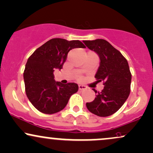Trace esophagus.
I'll return each instance as SVG.
<instances>
[{
    "mask_svg": "<svg viewBox=\"0 0 153 153\" xmlns=\"http://www.w3.org/2000/svg\"><path fill=\"white\" fill-rule=\"evenodd\" d=\"M88 87L85 85H78V89L80 90V91H82V90H85V89H87Z\"/></svg>",
    "mask_w": 153,
    "mask_h": 153,
    "instance_id": "esophagus-1",
    "label": "esophagus"
}]
</instances>
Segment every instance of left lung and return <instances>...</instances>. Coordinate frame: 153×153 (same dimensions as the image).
Segmentation results:
<instances>
[{"label": "left lung", "instance_id": "obj_1", "mask_svg": "<svg viewBox=\"0 0 153 153\" xmlns=\"http://www.w3.org/2000/svg\"><path fill=\"white\" fill-rule=\"evenodd\" d=\"M88 48L97 53L100 67L95 78L97 82H103L101 92L95 89L96 97L86 107L92 113L100 117H108L118 110L130 93L132 75L128 62L121 53L103 39L83 40Z\"/></svg>", "mask_w": 153, "mask_h": 153}]
</instances>
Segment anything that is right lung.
Masks as SVG:
<instances>
[{"instance_id":"obj_1","label":"right lung","mask_w":153,"mask_h":153,"mask_svg":"<svg viewBox=\"0 0 153 153\" xmlns=\"http://www.w3.org/2000/svg\"><path fill=\"white\" fill-rule=\"evenodd\" d=\"M85 46L80 40L53 38L37 48L27 59L23 73L25 93L37 110L53 114L65 108L78 91L74 82L63 85L54 80L53 72L62 69L71 50Z\"/></svg>"}]
</instances>
